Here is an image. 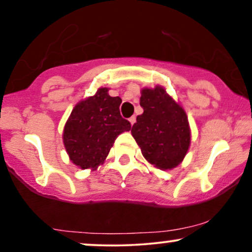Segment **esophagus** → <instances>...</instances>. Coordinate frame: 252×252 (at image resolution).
<instances>
[{
	"mask_svg": "<svg viewBox=\"0 0 252 252\" xmlns=\"http://www.w3.org/2000/svg\"><path fill=\"white\" fill-rule=\"evenodd\" d=\"M129 122H130V124H131V126H134V123L136 122V117H135V116L130 117V118H129Z\"/></svg>",
	"mask_w": 252,
	"mask_h": 252,
	"instance_id": "34e87169",
	"label": "esophagus"
}]
</instances>
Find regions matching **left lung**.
Returning a JSON list of instances; mask_svg holds the SVG:
<instances>
[{
	"label": "left lung",
	"mask_w": 252,
	"mask_h": 252,
	"mask_svg": "<svg viewBox=\"0 0 252 252\" xmlns=\"http://www.w3.org/2000/svg\"><path fill=\"white\" fill-rule=\"evenodd\" d=\"M138 115L131 135L150 164L167 170L180 164L190 143V129L186 112L162 86L143 89Z\"/></svg>",
	"instance_id": "1"
}]
</instances>
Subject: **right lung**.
I'll use <instances>...</instances> for the list:
<instances>
[{"label":"right lung","instance_id":"1","mask_svg":"<svg viewBox=\"0 0 252 252\" xmlns=\"http://www.w3.org/2000/svg\"><path fill=\"white\" fill-rule=\"evenodd\" d=\"M108 88L80 100L72 110L63 134L70 160L82 169H96L105 161L117 136L131 124L121 116L120 97H111Z\"/></svg>","mask_w":252,"mask_h":252}]
</instances>
